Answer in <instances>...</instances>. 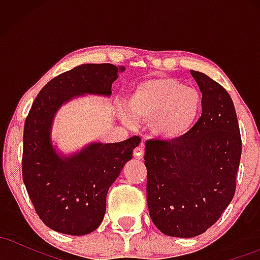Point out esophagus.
I'll use <instances>...</instances> for the list:
<instances>
[{"instance_id": "1", "label": "esophagus", "mask_w": 260, "mask_h": 260, "mask_svg": "<svg viewBox=\"0 0 260 260\" xmlns=\"http://www.w3.org/2000/svg\"><path fill=\"white\" fill-rule=\"evenodd\" d=\"M143 154H144V149H143L142 145H139V147H137L136 149H134V157L136 159H143Z\"/></svg>"}]
</instances>
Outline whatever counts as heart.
I'll return each instance as SVG.
<instances>
[{
  "label": "heart",
  "mask_w": 260,
  "mask_h": 260,
  "mask_svg": "<svg viewBox=\"0 0 260 260\" xmlns=\"http://www.w3.org/2000/svg\"><path fill=\"white\" fill-rule=\"evenodd\" d=\"M203 99L197 89L168 77L137 84L127 99V110L136 120L150 121L151 133L162 140H177L192 129L202 111ZM129 123L128 118H124Z\"/></svg>",
  "instance_id": "1"
}]
</instances>
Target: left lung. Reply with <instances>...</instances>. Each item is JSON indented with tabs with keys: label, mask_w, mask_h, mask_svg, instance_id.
Listing matches in <instances>:
<instances>
[{
	"label": "left lung",
	"mask_w": 260,
	"mask_h": 260,
	"mask_svg": "<svg viewBox=\"0 0 260 260\" xmlns=\"http://www.w3.org/2000/svg\"><path fill=\"white\" fill-rule=\"evenodd\" d=\"M202 91V116L177 140L145 143L147 201L162 234L189 238L220 219L236 190L242 140L229 92L202 72L190 71Z\"/></svg>",
	"instance_id": "1"
}]
</instances>
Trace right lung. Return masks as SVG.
Wrapping results in <instances>:
<instances>
[{
  "instance_id": "1",
  "label": "right lung",
  "mask_w": 260,
  "mask_h": 260,
  "mask_svg": "<svg viewBox=\"0 0 260 260\" xmlns=\"http://www.w3.org/2000/svg\"><path fill=\"white\" fill-rule=\"evenodd\" d=\"M124 67L80 64L41 89L25 118L22 174L35 211L50 229L82 236L99 228L109 188L132 159L139 137L120 143H94L70 157H59L51 144L53 116L66 101L83 94L111 95Z\"/></svg>"
}]
</instances>
